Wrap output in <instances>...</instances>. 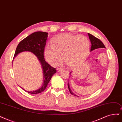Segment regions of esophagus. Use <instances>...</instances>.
I'll use <instances>...</instances> for the list:
<instances>
[{"mask_svg": "<svg viewBox=\"0 0 122 122\" xmlns=\"http://www.w3.org/2000/svg\"><path fill=\"white\" fill-rule=\"evenodd\" d=\"M62 70V69H60V68H57V72H60V71H61Z\"/></svg>", "mask_w": 122, "mask_h": 122, "instance_id": "esophagus-1", "label": "esophagus"}]
</instances>
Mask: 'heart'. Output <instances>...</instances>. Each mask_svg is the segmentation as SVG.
<instances>
[{
  "instance_id": "heart-1",
  "label": "heart",
  "mask_w": 122,
  "mask_h": 122,
  "mask_svg": "<svg viewBox=\"0 0 122 122\" xmlns=\"http://www.w3.org/2000/svg\"><path fill=\"white\" fill-rule=\"evenodd\" d=\"M51 46H47L44 50L45 58L49 64L57 66L62 61L63 56L67 66L74 68L87 56L90 43L84 36L62 34L52 40Z\"/></svg>"
}]
</instances>
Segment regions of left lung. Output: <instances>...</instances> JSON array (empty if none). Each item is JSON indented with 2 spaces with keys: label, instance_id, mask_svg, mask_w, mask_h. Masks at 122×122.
<instances>
[{
  "label": "left lung",
  "instance_id": "8db88e82",
  "mask_svg": "<svg viewBox=\"0 0 122 122\" xmlns=\"http://www.w3.org/2000/svg\"><path fill=\"white\" fill-rule=\"evenodd\" d=\"M88 35L90 40V41H91V44H92V46L91 48V52L94 50L99 49V48H106L105 45H103V44L100 40H99L96 37H94V36H93V35H92V34L89 33H88ZM71 73L72 72H70V76H71ZM68 87L69 91L71 94H72V95L74 96L78 97L77 95H76L75 94H74L72 91L71 89L70 88L69 82L68 83Z\"/></svg>",
  "mask_w": 122,
  "mask_h": 122
}]
</instances>
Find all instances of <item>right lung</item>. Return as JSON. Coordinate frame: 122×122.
<instances>
[{
    "label": "right lung",
    "instance_id": "1",
    "mask_svg": "<svg viewBox=\"0 0 122 122\" xmlns=\"http://www.w3.org/2000/svg\"><path fill=\"white\" fill-rule=\"evenodd\" d=\"M48 34L47 33L44 31H36L22 40L16 49L13 60L19 54L24 52H30L37 57L42 66L43 81L40 88L34 91H28L20 86L25 92L29 93L38 94L43 92L46 89L52 76L56 73V69L47 63L44 58V50L48 38Z\"/></svg>",
    "mask_w": 122,
    "mask_h": 122
}]
</instances>
